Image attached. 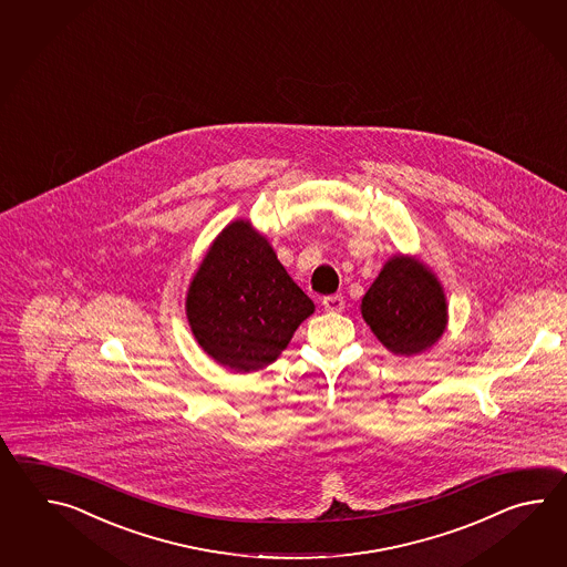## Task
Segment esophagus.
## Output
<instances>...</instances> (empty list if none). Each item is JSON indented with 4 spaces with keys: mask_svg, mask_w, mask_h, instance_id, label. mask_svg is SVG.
<instances>
[{
    "mask_svg": "<svg viewBox=\"0 0 567 567\" xmlns=\"http://www.w3.org/2000/svg\"><path fill=\"white\" fill-rule=\"evenodd\" d=\"M322 306L328 312H342L344 310V298L342 296H326Z\"/></svg>",
    "mask_w": 567,
    "mask_h": 567,
    "instance_id": "esophagus-1",
    "label": "esophagus"
}]
</instances>
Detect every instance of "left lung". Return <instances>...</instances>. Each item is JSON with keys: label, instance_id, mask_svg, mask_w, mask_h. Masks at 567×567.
I'll use <instances>...</instances> for the list:
<instances>
[{"label": "left lung", "instance_id": "obj_1", "mask_svg": "<svg viewBox=\"0 0 567 567\" xmlns=\"http://www.w3.org/2000/svg\"><path fill=\"white\" fill-rule=\"evenodd\" d=\"M362 318L395 354L430 349L446 328V298L432 271L411 257H393L364 293Z\"/></svg>", "mask_w": 567, "mask_h": 567}]
</instances>
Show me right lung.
<instances>
[{
    "mask_svg": "<svg viewBox=\"0 0 567 567\" xmlns=\"http://www.w3.org/2000/svg\"><path fill=\"white\" fill-rule=\"evenodd\" d=\"M313 303L278 261L266 237L235 220L196 271L186 313L198 344L237 373L276 361Z\"/></svg>",
    "mask_w": 567,
    "mask_h": 567,
    "instance_id": "right-lung-1",
    "label": "right lung"
}]
</instances>
